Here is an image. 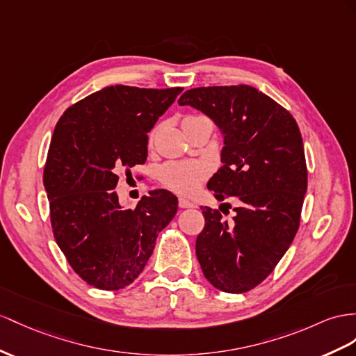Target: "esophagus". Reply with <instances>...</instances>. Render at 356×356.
I'll return each instance as SVG.
<instances>
[{"label": "esophagus", "instance_id": "obj_1", "mask_svg": "<svg viewBox=\"0 0 356 356\" xmlns=\"http://www.w3.org/2000/svg\"><path fill=\"white\" fill-rule=\"evenodd\" d=\"M179 207L180 209H191V207H197V206L194 203L188 202V200H185V198H179Z\"/></svg>", "mask_w": 356, "mask_h": 356}]
</instances>
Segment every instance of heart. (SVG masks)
Instances as JSON below:
<instances>
[{
    "instance_id": "b5f03b06",
    "label": "heart",
    "mask_w": 356,
    "mask_h": 356,
    "mask_svg": "<svg viewBox=\"0 0 356 356\" xmlns=\"http://www.w3.org/2000/svg\"><path fill=\"white\" fill-rule=\"evenodd\" d=\"M197 118L195 115H186L181 124ZM207 176V167L202 162H171L159 170L161 184L170 191L181 195H191L203 184Z\"/></svg>"
}]
</instances>
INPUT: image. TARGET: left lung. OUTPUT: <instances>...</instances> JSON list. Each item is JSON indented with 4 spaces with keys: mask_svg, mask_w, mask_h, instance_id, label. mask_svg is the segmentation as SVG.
Returning <instances> with one entry per match:
<instances>
[{
    "mask_svg": "<svg viewBox=\"0 0 356 356\" xmlns=\"http://www.w3.org/2000/svg\"><path fill=\"white\" fill-rule=\"evenodd\" d=\"M179 105L200 109L220 126L224 165L207 188L218 202H239L229 221L202 206L206 222L197 259L213 287L245 293L269 277L299 229L308 180L299 126L284 106L242 84L191 88Z\"/></svg>",
    "mask_w": 356,
    "mask_h": 356,
    "instance_id": "obj_1",
    "label": "left lung"
}]
</instances>
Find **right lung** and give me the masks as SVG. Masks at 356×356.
I'll use <instances>...</instances> for the list:
<instances>
[{
  "label": "right lung",
  "mask_w": 356,
  "mask_h": 356,
  "mask_svg": "<svg viewBox=\"0 0 356 356\" xmlns=\"http://www.w3.org/2000/svg\"><path fill=\"white\" fill-rule=\"evenodd\" d=\"M181 90L109 86L69 106L54 129L43 170L52 233L90 286L120 290L134 282L177 212L167 189L126 211L113 189L118 172L147 159V134Z\"/></svg>",
  "instance_id": "1"
}]
</instances>
